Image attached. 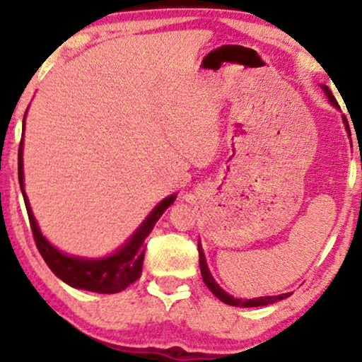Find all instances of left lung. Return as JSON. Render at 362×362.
I'll return each mask as SVG.
<instances>
[{"label": "left lung", "instance_id": "8db88e82", "mask_svg": "<svg viewBox=\"0 0 362 362\" xmlns=\"http://www.w3.org/2000/svg\"><path fill=\"white\" fill-rule=\"evenodd\" d=\"M323 90L326 95H328L329 102L333 103L334 107H338V102H336V98L331 90L326 86H323ZM344 125H346V120H344ZM346 130H348V125H346ZM349 132V130H348ZM197 250H199V267H201V275H202V280H204V284L207 288H209L212 293H214L217 298L221 301H224L226 305H232V306H244V308H252V306H264V305H272L275 303V301H280V300H285L288 298L291 293H284V295H276V296H260V298H254V300H240V298H234V296L226 293L224 290L221 288L219 285L216 284V280L212 279L209 269H207V264H206V257H204V252L201 249V244H197Z\"/></svg>", "mask_w": 362, "mask_h": 362}]
</instances>
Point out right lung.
Instances as JSON below:
<instances>
[{"label":"right lung","instance_id":"add662e5","mask_svg":"<svg viewBox=\"0 0 362 362\" xmlns=\"http://www.w3.org/2000/svg\"><path fill=\"white\" fill-rule=\"evenodd\" d=\"M18 177L19 185H21L24 204H26L28 209L34 242H36V247L39 254L42 255L44 262L56 274V276L66 281L67 285L74 286V288L95 291V293H118V291L125 290L128 285H132L133 281L140 279L143 259H145V239L150 235V232L153 230V227H155L156 221L160 219L163 212L176 199V194L163 199L151 211V214L146 217L145 222L140 226V229L113 255L103 257V259H78V257H71L59 252L56 247L49 244L46 237L39 230L23 186V138L21 143H19L18 151Z\"/></svg>","mask_w":362,"mask_h":362}]
</instances>
